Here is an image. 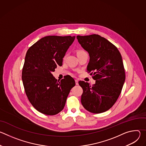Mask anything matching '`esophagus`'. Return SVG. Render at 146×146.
I'll return each instance as SVG.
<instances>
[{"label": "esophagus", "mask_w": 146, "mask_h": 146, "mask_svg": "<svg viewBox=\"0 0 146 146\" xmlns=\"http://www.w3.org/2000/svg\"><path fill=\"white\" fill-rule=\"evenodd\" d=\"M75 82H76V85H78V81L77 79L75 80Z\"/></svg>", "instance_id": "esophagus-1"}]
</instances>
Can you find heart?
<instances>
[{
  "instance_id": "obj_1",
  "label": "heart",
  "mask_w": 146,
  "mask_h": 146,
  "mask_svg": "<svg viewBox=\"0 0 146 146\" xmlns=\"http://www.w3.org/2000/svg\"><path fill=\"white\" fill-rule=\"evenodd\" d=\"M84 51H82V50H79V51H77V54H78L79 53H80V52H83Z\"/></svg>"
}]
</instances>
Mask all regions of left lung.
<instances>
[{
  "instance_id": "obj_1",
  "label": "left lung",
  "mask_w": 146,
  "mask_h": 146,
  "mask_svg": "<svg viewBox=\"0 0 146 146\" xmlns=\"http://www.w3.org/2000/svg\"><path fill=\"white\" fill-rule=\"evenodd\" d=\"M81 47L90 55L87 70L96 80L92 86L80 81L82 105L87 111L101 113L109 110L118 98L125 80L121 55L109 40L98 35L77 36Z\"/></svg>"
}]
</instances>
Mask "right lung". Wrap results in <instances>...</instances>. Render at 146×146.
<instances>
[{
  "mask_svg": "<svg viewBox=\"0 0 146 146\" xmlns=\"http://www.w3.org/2000/svg\"><path fill=\"white\" fill-rule=\"evenodd\" d=\"M75 36H48L41 38L28 50L22 72L26 95L39 112L53 115L61 111L74 80L67 76L60 81L53 76L57 65L62 66L63 58Z\"/></svg>",
  "mask_w": 146,
  "mask_h": 146,
  "instance_id": "right-lung-1",
  "label": "right lung"
}]
</instances>
